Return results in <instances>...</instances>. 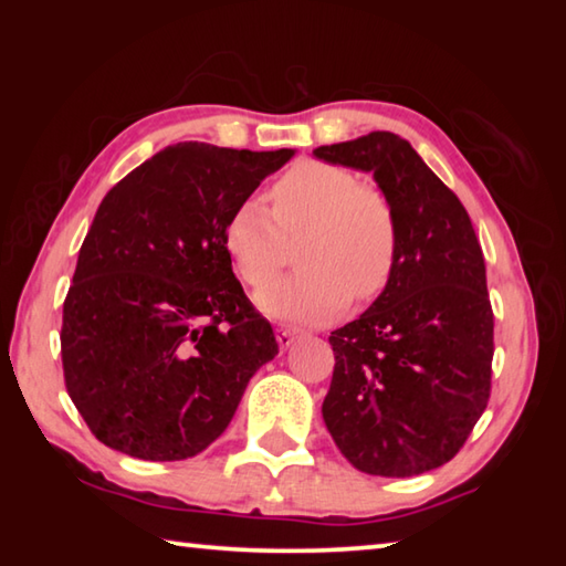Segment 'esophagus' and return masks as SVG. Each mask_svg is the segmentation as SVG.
I'll use <instances>...</instances> for the list:
<instances>
[{
    "label": "esophagus",
    "instance_id": "34e87169",
    "mask_svg": "<svg viewBox=\"0 0 566 566\" xmlns=\"http://www.w3.org/2000/svg\"><path fill=\"white\" fill-rule=\"evenodd\" d=\"M296 339V329H290V327H276V342H280V347L286 349L290 344H294Z\"/></svg>",
    "mask_w": 566,
    "mask_h": 566
}]
</instances>
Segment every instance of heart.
I'll return each mask as SVG.
<instances>
[{"mask_svg": "<svg viewBox=\"0 0 566 566\" xmlns=\"http://www.w3.org/2000/svg\"><path fill=\"white\" fill-rule=\"evenodd\" d=\"M266 207L244 199L224 224V247L249 286H264L300 242L304 270L256 294L264 314L286 322H322L347 310L352 296L371 302L387 290L399 256V224L389 197L361 185L354 171L300 161L270 189Z\"/></svg>", "mask_w": 566, "mask_h": 566, "instance_id": "obj_1", "label": "heart"}]
</instances>
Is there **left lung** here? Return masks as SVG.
<instances>
[{"mask_svg": "<svg viewBox=\"0 0 566 566\" xmlns=\"http://www.w3.org/2000/svg\"><path fill=\"white\" fill-rule=\"evenodd\" d=\"M314 157L371 171L399 224L387 290L329 337L324 424L364 474H424L464 447L490 401L494 312L482 247L454 191L397 134L369 132Z\"/></svg>", "mask_w": 566, "mask_h": 566, "instance_id": "1", "label": "left lung"}]
</instances>
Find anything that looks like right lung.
I'll use <instances>...</instances> for the list:
<instances>
[{"mask_svg": "<svg viewBox=\"0 0 566 566\" xmlns=\"http://www.w3.org/2000/svg\"><path fill=\"white\" fill-rule=\"evenodd\" d=\"M292 155L179 142L102 199L60 334L66 391L102 444L149 462L199 454L280 352L232 272L224 224Z\"/></svg>", "mask_w": 566, "mask_h": 566, "instance_id": "add662e5", "label": "right lung"}]
</instances>
